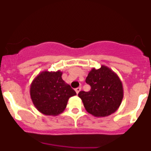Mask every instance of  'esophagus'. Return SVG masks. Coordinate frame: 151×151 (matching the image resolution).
I'll return each mask as SVG.
<instances>
[{
    "label": "esophagus",
    "mask_w": 151,
    "mask_h": 151,
    "mask_svg": "<svg viewBox=\"0 0 151 151\" xmlns=\"http://www.w3.org/2000/svg\"><path fill=\"white\" fill-rule=\"evenodd\" d=\"M81 89V87H78V88H77L75 89V91H76V93H77V94H78V93L80 92Z\"/></svg>",
    "instance_id": "obj_1"
}]
</instances>
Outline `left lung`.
<instances>
[{
    "mask_svg": "<svg viewBox=\"0 0 151 151\" xmlns=\"http://www.w3.org/2000/svg\"><path fill=\"white\" fill-rule=\"evenodd\" d=\"M86 82L91 86V90L80 91L78 96L89 114L95 117H105L119 108L123 98V83L113 70L105 65L98 70L93 68Z\"/></svg>",
    "mask_w": 151,
    "mask_h": 151,
    "instance_id": "obj_1",
    "label": "left lung"
}]
</instances>
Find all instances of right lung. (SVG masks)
<instances>
[{
	"mask_svg": "<svg viewBox=\"0 0 151 151\" xmlns=\"http://www.w3.org/2000/svg\"><path fill=\"white\" fill-rule=\"evenodd\" d=\"M63 72L42 71L32 81L30 95L35 108L47 116H57L65 109L70 97L77 95L63 80Z\"/></svg>",
	"mask_w": 151,
	"mask_h": 151,
	"instance_id": "add662e5",
	"label": "right lung"
}]
</instances>
